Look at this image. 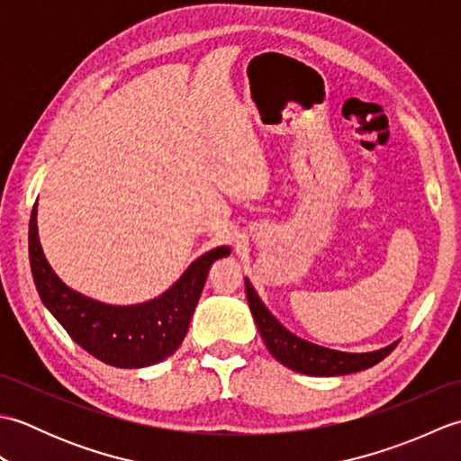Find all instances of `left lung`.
Here are the masks:
<instances>
[{"label":"left lung","instance_id":"left-lung-1","mask_svg":"<svg viewBox=\"0 0 461 461\" xmlns=\"http://www.w3.org/2000/svg\"><path fill=\"white\" fill-rule=\"evenodd\" d=\"M246 293L251 315L256 319L258 330L261 332V339L266 342L271 355L276 357L281 365H285L287 368L295 372H301V375L340 376L350 375V372L366 370L378 365L382 358H386L398 345V342H393V345L372 352H340L312 345V342L293 335L291 330H287L271 315L269 309L261 303L249 279H246Z\"/></svg>","mask_w":461,"mask_h":461}]
</instances>
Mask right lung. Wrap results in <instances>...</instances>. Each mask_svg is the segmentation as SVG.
Listing matches in <instances>:
<instances>
[{
  "mask_svg": "<svg viewBox=\"0 0 461 461\" xmlns=\"http://www.w3.org/2000/svg\"><path fill=\"white\" fill-rule=\"evenodd\" d=\"M215 248L195 259L160 297L140 305H106L67 287L49 266L37 233V203L29 220V261L39 297L77 345L116 368H144L174 355L188 332L213 261L230 256Z\"/></svg>",
  "mask_w": 461,
  "mask_h": 461,
  "instance_id": "obj_1",
  "label": "right lung"
}]
</instances>
